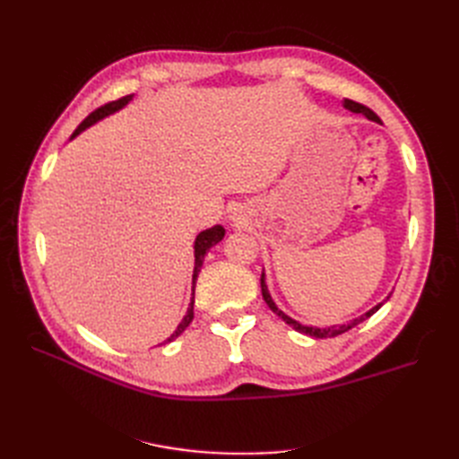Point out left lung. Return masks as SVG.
Here are the masks:
<instances>
[{"label":"left lung","instance_id":"1","mask_svg":"<svg viewBox=\"0 0 459 459\" xmlns=\"http://www.w3.org/2000/svg\"><path fill=\"white\" fill-rule=\"evenodd\" d=\"M344 107L349 108V110H352V113H362V115H366L369 120H373V122H379L381 124V118L373 113L371 108H368L366 105H362V103H356V101H352V100H344ZM260 287H262V297H264V300H266V304L270 307V310L273 312V314H277L280 316L285 324H289L290 327H293L295 331H299V333H304V335H308V337H316V339H327V337H337V335H341V333H344V331H349V329H352L354 325H358V324H362L364 319H368L369 316H373L375 312H377L381 307H383V302L381 304H377V307H373L369 312H366L364 316H359V317H356V319H352L351 324H342V325H331V327H327V329H319V327H308V325H302V324H299V322H295L293 317H289V316H285L280 308L275 307V302L272 300V297H270V293H268V287H266V281H264V273L260 275Z\"/></svg>","mask_w":459,"mask_h":459}]
</instances>
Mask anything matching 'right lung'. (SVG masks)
Segmentation results:
<instances>
[{
  "mask_svg": "<svg viewBox=\"0 0 459 459\" xmlns=\"http://www.w3.org/2000/svg\"><path fill=\"white\" fill-rule=\"evenodd\" d=\"M130 100H132V95H126V97H120V100H117V101H110V103H105V105L100 107V108H95L91 115H88L84 120H82L80 126L74 130L73 137H76L82 130H86L88 126H91L93 122L101 120L103 117H107V115H110V113H115V110H118V108H122ZM224 235H226V230L221 228V226H214V228H211V230H204V231H201V233L197 235V239H195V270H193V287H195L197 275H199V272H201V266H203V260H204L206 251H208V248H211V247H214L216 243H220L221 239H224ZM191 322H193V300H191V304H189L187 314H186L184 319H182V324L178 325V329H176V331L172 333V335H170L169 339H166L164 342H170V341H174L176 337L182 335V333L186 331V327H187Z\"/></svg>",
  "mask_w": 459,
  "mask_h": 459,
  "instance_id": "1",
  "label": "right lung"
}]
</instances>
